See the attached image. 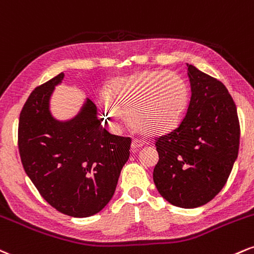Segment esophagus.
Segmentation results:
<instances>
[{"label": "esophagus", "mask_w": 254, "mask_h": 254, "mask_svg": "<svg viewBox=\"0 0 254 254\" xmlns=\"http://www.w3.org/2000/svg\"><path fill=\"white\" fill-rule=\"evenodd\" d=\"M144 145H145V142L142 141V140L134 139L133 141H132V145H130V147H132V151L133 152H136V151L139 150V148H141Z\"/></svg>", "instance_id": "obj_1"}]
</instances>
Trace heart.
<instances>
[{"label": "heart", "instance_id": "heart-1", "mask_svg": "<svg viewBox=\"0 0 254 254\" xmlns=\"http://www.w3.org/2000/svg\"><path fill=\"white\" fill-rule=\"evenodd\" d=\"M189 89L182 77L164 71H140L110 82L104 112L118 128L128 119L148 135H160L176 128L183 118Z\"/></svg>", "mask_w": 254, "mask_h": 254}]
</instances>
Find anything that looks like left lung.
<instances>
[{
	"mask_svg": "<svg viewBox=\"0 0 254 254\" xmlns=\"http://www.w3.org/2000/svg\"><path fill=\"white\" fill-rule=\"evenodd\" d=\"M187 66L191 98L180 126L156 140L153 181L169 203L189 209L208 203L225 187L239 152L240 125L227 88Z\"/></svg>",
	"mask_w": 254,
	"mask_h": 254,
	"instance_id": "1",
	"label": "left lung"
}]
</instances>
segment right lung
<instances>
[{
	"instance_id": "add662e5",
	"label": "right lung",
	"mask_w": 254,
	"mask_h": 254,
	"mask_svg": "<svg viewBox=\"0 0 254 254\" xmlns=\"http://www.w3.org/2000/svg\"><path fill=\"white\" fill-rule=\"evenodd\" d=\"M63 78L62 72L27 98L17 144L25 172L45 201L68 216L88 217L112 199L132 140L110 134L89 98L73 119L56 120L50 100Z\"/></svg>"
}]
</instances>
